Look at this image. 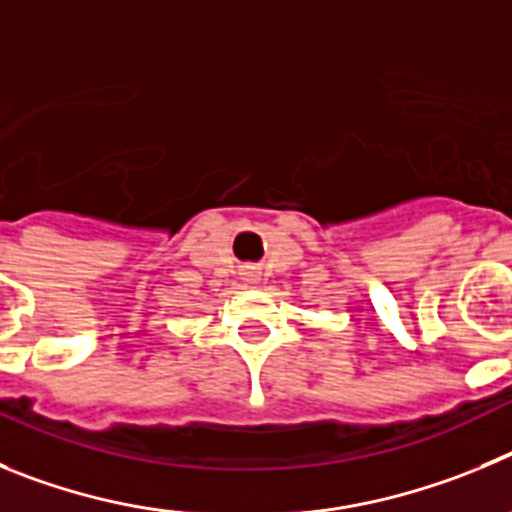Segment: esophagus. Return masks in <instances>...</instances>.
Instances as JSON below:
<instances>
[{
    "mask_svg": "<svg viewBox=\"0 0 512 512\" xmlns=\"http://www.w3.org/2000/svg\"><path fill=\"white\" fill-rule=\"evenodd\" d=\"M242 280H245V283H257V280H260V275H257V267H252V265H247V267H242Z\"/></svg>",
    "mask_w": 512,
    "mask_h": 512,
    "instance_id": "34e87169",
    "label": "esophagus"
}]
</instances>
